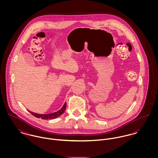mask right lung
I'll return each mask as SVG.
<instances>
[{
  "label": "right lung",
  "mask_w": 158,
  "mask_h": 158,
  "mask_svg": "<svg viewBox=\"0 0 158 158\" xmlns=\"http://www.w3.org/2000/svg\"><path fill=\"white\" fill-rule=\"evenodd\" d=\"M66 103L65 102L64 104L63 105V107L61 108V110H60L59 111L55 112V113H50V114H37V113H34L31 111L29 112L31 113L33 115H34L35 117H37V118H41L42 119H44V120H48V119H53V118H56L60 116L61 115H62L64 112L66 110Z\"/></svg>",
  "instance_id": "obj_1"
}]
</instances>
